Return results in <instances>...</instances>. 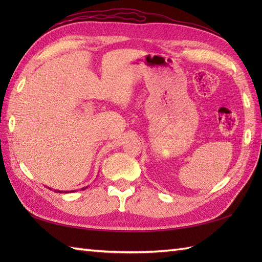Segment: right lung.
I'll return each mask as SVG.
<instances>
[{"label":"right lung","instance_id":"1","mask_svg":"<svg viewBox=\"0 0 262 262\" xmlns=\"http://www.w3.org/2000/svg\"><path fill=\"white\" fill-rule=\"evenodd\" d=\"M84 189H86V187L85 188H82V190H84ZM55 191H56V190H55ZM57 192H63V191H57ZM66 192H68V191H66Z\"/></svg>","mask_w":262,"mask_h":262}]
</instances>
